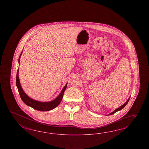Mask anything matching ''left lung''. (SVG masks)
Listing matches in <instances>:
<instances>
[{"mask_svg": "<svg viewBox=\"0 0 149 149\" xmlns=\"http://www.w3.org/2000/svg\"><path fill=\"white\" fill-rule=\"evenodd\" d=\"M130 97H129V98L127 99V100L126 102L124 103V104H123L122 105H121V107H120L119 108H118L116 109H115V110H113V112H111V113H109L108 115H113V113H116V112H117L118 111H120V110H122V109L128 103V101H129V100H130Z\"/></svg>", "mask_w": 149, "mask_h": 149, "instance_id": "1", "label": "left lung"}]
</instances>
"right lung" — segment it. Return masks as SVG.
<instances>
[{
    "label": "right lung",
    "mask_w": 149,
    "mask_h": 149,
    "mask_svg": "<svg viewBox=\"0 0 149 149\" xmlns=\"http://www.w3.org/2000/svg\"><path fill=\"white\" fill-rule=\"evenodd\" d=\"M22 52L23 51L21 52L20 56L19 57L18 64H19L20 58L22 54ZM18 72H19V68L17 70V75H16V86L18 88V92L20 95L21 98L23 102L27 105L31 107L32 108L36 110H39L41 111H50L51 110H52L55 108H56L61 103L62 99L63 98L64 91L67 88V83L63 87L62 90L61 91L59 95L54 100L50 102H40V101H38V100L32 99L24 92L19 82V79L18 77Z\"/></svg>",
    "instance_id": "right-lung-1"
}]
</instances>
